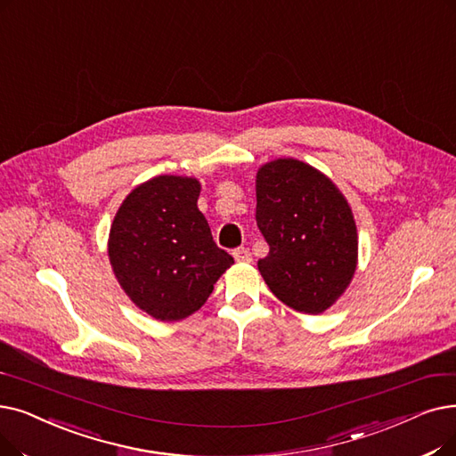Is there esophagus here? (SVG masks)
Returning <instances> with one entry per match:
<instances>
[{
  "instance_id": "obj_1",
  "label": "esophagus",
  "mask_w": 456,
  "mask_h": 456,
  "mask_svg": "<svg viewBox=\"0 0 456 456\" xmlns=\"http://www.w3.org/2000/svg\"><path fill=\"white\" fill-rule=\"evenodd\" d=\"M232 256H234L236 263H251V253H249V249H246V248L234 249V251H232Z\"/></svg>"
}]
</instances>
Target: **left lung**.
I'll return each mask as SVG.
<instances>
[{
	"label": "left lung",
	"mask_w": 456,
	"mask_h": 456,
	"mask_svg": "<svg viewBox=\"0 0 456 456\" xmlns=\"http://www.w3.org/2000/svg\"><path fill=\"white\" fill-rule=\"evenodd\" d=\"M256 225L270 253L256 263L277 300L304 314L338 302L358 268V227L343 191L316 167L275 158L255 176Z\"/></svg>",
	"instance_id": "8db88e82"
}]
</instances>
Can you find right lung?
Instances as JSON below:
<instances>
[{
	"mask_svg": "<svg viewBox=\"0 0 456 456\" xmlns=\"http://www.w3.org/2000/svg\"><path fill=\"white\" fill-rule=\"evenodd\" d=\"M200 193L195 176H154L125 197L110 229L108 256L118 285L160 322L200 311L214 283L234 265L212 240L197 208Z\"/></svg>",
	"mask_w": 456,
	"mask_h": 456,
	"instance_id": "obj_1",
	"label": "right lung"
}]
</instances>
